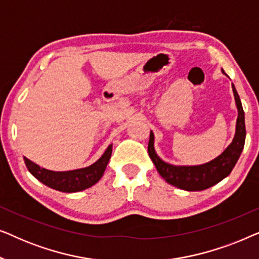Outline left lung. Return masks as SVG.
Returning <instances> with one entry per match:
<instances>
[{
    "label": "left lung",
    "mask_w": 259,
    "mask_h": 259,
    "mask_svg": "<svg viewBox=\"0 0 259 259\" xmlns=\"http://www.w3.org/2000/svg\"><path fill=\"white\" fill-rule=\"evenodd\" d=\"M224 73V70H223ZM225 74V73H224ZM236 106L238 109V118L236 122V134L232 143L226 150L213 160L198 166H175L162 161L154 150V134L150 133L148 140V155L157 167L159 175L171 185L185 191H203L215 185L231 173L237 160L242 153L245 144V118L242 102L232 83Z\"/></svg>",
    "instance_id": "obj_1"
}]
</instances>
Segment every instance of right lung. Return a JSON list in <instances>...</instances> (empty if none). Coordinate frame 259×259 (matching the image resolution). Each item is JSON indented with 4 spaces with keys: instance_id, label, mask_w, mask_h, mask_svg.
I'll use <instances>...</instances> for the list:
<instances>
[{
    "instance_id": "add662e5",
    "label": "right lung",
    "mask_w": 259,
    "mask_h": 259,
    "mask_svg": "<svg viewBox=\"0 0 259 259\" xmlns=\"http://www.w3.org/2000/svg\"><path fill=\"white\" fill-rule=\"evenodd\" d=\"M112 147L113 145H109L105 153L101 155V158L95 161L94 164L88 166V167L66 172L49 171V169L40 167V166L30 161L26 157L23 159L28 171L37 180H40L42 184H45L46 186L60 191V192L73 193L86 190L101 179L106 166L109 161V158L112 155Z\"/></svg>"
}]
</instances>
